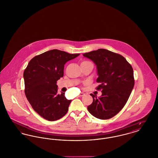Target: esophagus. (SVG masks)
<instances>
[{"mask_svg": "<svg viewBox=\"0 0 158 158\" xmlns=\"http://www.w3.org/2000/svg\"><path fill=\"white\" fill-rule=\"evenodd\" d=\"M84 95H85V93H81L79 95V97H82V96H84Z\"/></svg>", "mask_w": 158, "mask_h": 158, "instance_id": "1", "label": "esophagus"}]
</instances>
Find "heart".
<instances>
[{
	"label": "heart",
	"mask_w": 158,
	"mask_h": 158,
	"mask_svg": "<svg viewBox=\"0 0 158 158\" xmlns=\"http://www.w3.org/2000/svg\"><path fill=\"white\" fill-rule=\"evenodd\" d=\"M86 62H88V61H83L82 63H86Z\"/></svg>",
	"instance_id": "obj_1"
}]
</instances>
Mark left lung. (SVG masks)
Here are the masks:
<instances>
[{
    "label": "left lung",
    "instance_id": "8db88e82",
    "mask_svg": "<svg viewBox=\"0 0 158 158\" xmlns=\"http://www.w3.org/2000/svg\"><path fill=\"white\" fill-rule=\"evenodd\" d=\"M97 65L102 90L98 98L93 94V103L88 106L89 112L100 119H109L117 114L127 102L134 86L133 69L119 54L105 49H98L83 54Z\"/></svg>",
    "mask_w": 158,
    "mask_h": 158
}]
</instances>
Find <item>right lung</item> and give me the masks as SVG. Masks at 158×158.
I'll return each mask as SVG.
<instances>
[{"label": "right lung", "mask_w": 158, "mask_h": 158, "mask_svg": "<svg viewBox=\"0 0 158 158\" xmlns=\"http://www.w3.org/2000/svg\"><path fill=\"white\" fill-rule=\"evenodd\" d=\"M79 55L50 50L33 57L24 72L27 99L33 110L48 121L61 118L69 110L72 100L66 99L65 93H57L56 82L63 77L65 63Z\"/></svg>", "instance_id": "add662e5"}]
</instances>
